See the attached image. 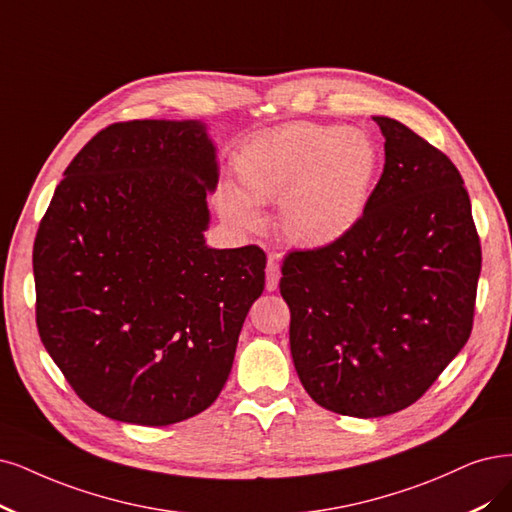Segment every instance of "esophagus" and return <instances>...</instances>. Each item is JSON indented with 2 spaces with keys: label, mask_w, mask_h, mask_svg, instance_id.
Listing matches in <instances>:
<instances>
[{
  "label": "esophagus",
  "mask_w": 512,
  "mask_h": 512,
  "mask_svg": "<svg viewBox=\"0 0 512 512\" xmlns=\"http://www.w3.org/2000/svg\"><path fill=\"white\" fill-rule=\"evenodd\" d=\"M278 282H280V263L274 257H270L268 268H266V289L276 291Z\"/></svg>",
  "instance_id": "esophagus-1"
}]
</instances>
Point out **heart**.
I'll return each instance as SVG.
<instances>
[{"label":"heart","instance_id":"1","mask_svg":"<svg viewBox=\"0 0 512 512\" xmlns=\"http://www.w3.org/2000/svg\"><path fill=\"white\" fill-rule=\"evenodd\" d=\"M240 187L223 183L219 213L238 230H255L261 204L278 203V223L299 249L342 242L363 221L380 173V149L361 128L287 124L261 132L236 154Z\"/></svg>","mask_w":512,"mask_h":512}]
</instances>
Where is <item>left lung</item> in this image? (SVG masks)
I'll use <instances>...</instances> for the list:
<instances>
[{
  "label": "left lung",
  "instance_id": "left-lung-1",
  "mask_svg": "<svg viewBox=\"0 0 512 512\" xmlns=\"http://www.w3.org/2000/svg\"><path fill=\"white\" fill-rule=\"evenodd\" d=\"M373 120L386 164L363 221L289 253L280 278L301 384L352 418L396 413L432 386L468 342L481 274L458 168L399 120Z\"/></svg>",
  "mask_w": 512,
  "mask_h": 512
}]
</instances>
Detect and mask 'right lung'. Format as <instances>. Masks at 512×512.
<instances>
[{
	"mask_svg": "<svg viewBox=\"0 0 512 512\" xmlns=\"http://www.w3.org/2000/svg\"><path fill=\"white\" fill-rule=\"evenodd\" d=\"M33 246L37 329L80 399L168 426L211 407L266 285L259 246L213 249L217 145L200 120L111 124L71 160Z\"/></svg>",
	"mask_w": 512,
	"mask_h": 512,
	"instance_id": "1",
	"label": "right lung"
}]
</instances>
